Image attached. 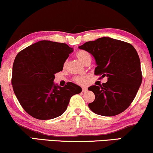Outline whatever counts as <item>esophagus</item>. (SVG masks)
Instances as JSON below:
<instances>
[{
    "label": "esophagus",
    "instance_id": "34e87169",
    "mask_svg": "<svg viewBox=\"0 0 153 153\" xmlns=\"http://www.w3.org/2000/svg\"><path fill=\"white\" fill-rule=\"evenodd\" d=\"M87 91H88V89L85 88H82V92H86Z\"/></svg>",
    "mask_w": 153,
    "mask_h": 153
}]
</instances>
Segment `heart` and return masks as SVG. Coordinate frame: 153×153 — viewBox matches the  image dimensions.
Returning <instances> with one entry per match:
<instances>
[{"label":"heart","instance_id":"obj_1","mask_svg":"<svg viewBox=\"0 0 153 153\" xmlns=\"http://www.w3.org/2000/svg\"><path fill=\"white\" fill-rule=\"evenodd\" d=\"M75 56L78 58L79 61L85 65L88 64V63L90 64L91 62V60H92L90 54L89 53L88 51H84V50H80V51H77L76 53H75ZM63 65H64L65 67V65H66V63H65ZM73 80L74 81L75 83H77V84L78 85H85L86 83V78L82 76L75 77V78H73Z\"/></svg>","mask_w":153,"mask_h":153}]
</instances>
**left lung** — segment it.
I'll use <instances>...</instances> for the list:
<instances>
[{"label": "left lung", "mask_w": 153, "mask_h": 153, "mask_svg": "<svg viewBox=\"0 0 153 153\" xmlns=\"http://www.w3.org/2000/svg\"><path fill=\"white\" fill-rule=\"evenodd\" d=\"M79 49L95 59L94 74L107 77V82L88 88L95 95L88 107L94 113L104 117L119 114L134 100L143 75L138 54L131 44L109 37L88 42Z\"/></svg>", "instance_id": "left-lung-1"}]
</instances>
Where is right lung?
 <instances>
[{
    "mask_svg": "<svg viewBox=\"0 0 153 153\" xmlns=\"http://www.w3.org/2000/svg\"><path fill=\"white\" fill-rule=\"evenodd\" d=\"M72 48L66 44L42 40L19 52L13 65L11 83L23 109L39 120L56 118L66 110L71 97L82 89L68 82L64 87L53 83L62 71Z\"/></svg>",
    "mask_w": 153,
    "mask_h": 153,
    "instance_id": "obj_1",
    "label": "right lung"
}]
</instances>
